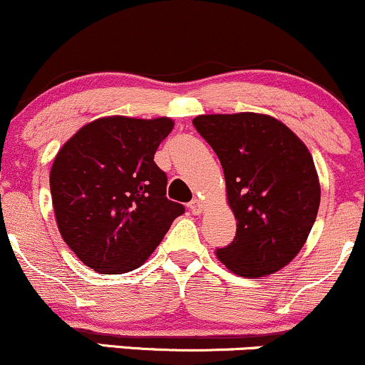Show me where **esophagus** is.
<instances>
[{
  "label": "esophagus",
  "instance_id": "obj_1",
  "mask_svg": "<svg viewBox=\"0 0 365 365\" xmlns=\"http://www.w3.org/2000/svg\"><path fill=\"white\" fill-rule=\"evenodd\" d=\"M190 210L193 212L195 215H200L203 212V202L202 200H198V198H195L193 202L190 203Z\"/></svg>",
  "mask_w": 365,
  "mask_h": 365
}]
</instances>
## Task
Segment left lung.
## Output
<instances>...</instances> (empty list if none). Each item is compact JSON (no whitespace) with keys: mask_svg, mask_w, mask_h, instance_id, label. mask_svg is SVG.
<instances>
[{"mask_svg":"<svg viewBox=\"0 0 365 365\" xmlns=\"http://www.w3.org/2000/svg\"><path fill=\"white\" fill-rule=\"evenodd\" d=\"M193 125L219 157L236 236L217 259L237 276L277 272L310 235L321 186L312 155L282 122L264 113H214Z\"/></svg>","mask_w":365,"mask_h":365,"instance_id":"left-lung-1","label":"left lung"}]
</instances>
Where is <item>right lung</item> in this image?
Segmentation results:
<instances>
[{
    "label": "right lung",
    "instance_id": "obj_1",
    "mask_svg": "<svg viewBox=\"0 0 365 365\" xmlns=\"http://www.w3.org/2000/svg\"><path fill=\"white\" fill-rule=\"evenodd\" d=\"M172 128L167 117H103L56 153L50 190L60 235L96 272L141 267L184 214L181 203L165 196L167 175L153 162Z\"/></svg>",
    "mask_w": 365,
    "mask_h": 365
}]
</instances>
